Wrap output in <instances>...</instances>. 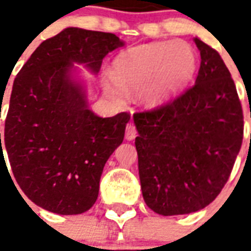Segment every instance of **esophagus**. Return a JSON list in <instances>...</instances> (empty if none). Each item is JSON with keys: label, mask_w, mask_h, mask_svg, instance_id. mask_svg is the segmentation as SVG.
<instances>
[{"label": "esophagus", "mask_w": 251, "mask_h": 251, "mask_svg": "<svg viewBox=\"0 0 251 251\" xmlns=\"http://www.w3.org/2000/svg\"><path fill=\"white\" fill-rule=\"evenodd\" d=\"M137 136V129L136 126H134V124H131V122H129L127 125H126V130H125V137L126 140H129V141H131V140H134Z\"/></svg>", "instance_id": "esophagus-1"}]
</instances>
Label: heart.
Wrapping results in <instances>:
<instances>
[{
  "label": "heart",
  "instance_id": "b5f03b06",
  "mask_svg": "<svg viewBox=\"0 0 251 251\" xmlns=\"http://www.w3.org/2000/svg\"><path fill=\"white\" fill-rule=\"evenodd\" d=\"M198 59L184 41H157L133 47L114 62V77L103 80V88L115 102H125L129 94L144 91L151 106L176 98L195 76Z\"/></svg>",
  "mask_w": 251,
  "mask_h": 251
}]
</instances>
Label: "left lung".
<instances>
[{"instance_id": "8db88e82", "label": "left lung", "mask_w": 251, "mask_h": 251, "mask_svg": "<svg viewBox=\"0 0 251 251\" xmlns=\"http://www.w3.org/2000/svg\"><path fill=\"white\" fill-rule=\"evenodd\" d=\"M200 51L196 83L172 100L133 114L138 172L147 205L160 215L204 208L230 177L243 140V111L221 55Z\"/></svg>"}]
</instances>
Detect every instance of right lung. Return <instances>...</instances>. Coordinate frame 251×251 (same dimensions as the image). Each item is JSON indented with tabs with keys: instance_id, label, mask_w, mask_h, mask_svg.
Listing matches in <instances>:
<instances>
[{
	"instance_id": "obj_1",
	"label": "right lung",
	"mask_w": 251,
	"mask_h": 251,
	"mask_svg": "<svg viewBox=\"0 0 251 251\" xmlns=\"http://www.w3.org/2000/svg\"><path fill=\"white\" fill-rule=\"evenodd\" d=\"M121 46L113 33L67 28L43 41L14 79L0 161L5 149L20 188L44 210L76 215L98 198L104 164L124 141L130 114H94L70 71L76 62L97 74Z\"/></svg>"
}]
</instances>
